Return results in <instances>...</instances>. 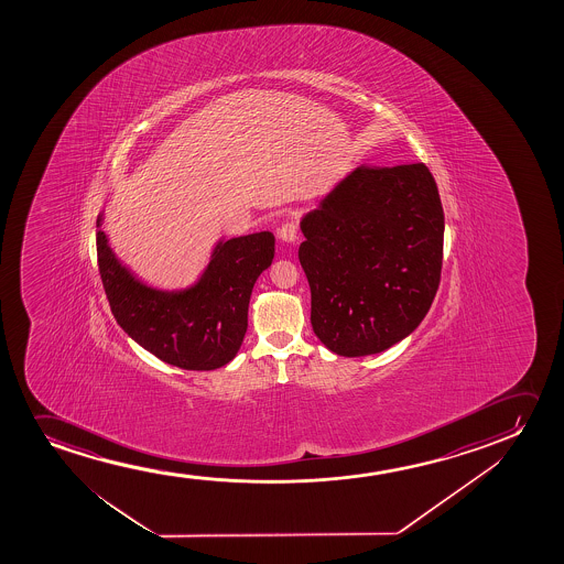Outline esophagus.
Instances as JSON below:
<instances>
[{
    "label": "esophagus",
    "instance_id": "obj_1",
    "mask_svg": "<svg viewBox=\"0 0 564 564\" xmlns=\"http://www.w3.org/2000/svg\"><path fill=\"white\" fill-rule=\"evenodd\" d=\"M278 237L285 242H294L299 237V224L294 219H289L278 229Z\"/></svg>",
    "mask_w": 564,
    "mask_h": 564
}]
</instances>
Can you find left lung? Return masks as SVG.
Wrapping results in <instances>:
<instances>
[{
  "mask_svg": "<svg viewBox=\"0 0 564 564\" xmlns=\"http://www.w3.org/2000/svg\"><path fill=\"white\" fill-rule=\"evenodd\" d=\"M312 327L340 356L414 332L440 289L445 216L424 163L360 165L302 219Z\"/></svg>",
  "mask_w": 564,
  "mask_h": 564,
  "instance_id": "1",
  "label": "left lung"
}]
</instances>
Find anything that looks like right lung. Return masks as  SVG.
<instances>
[{
  "label": "right lung",
  "mask_w": 564,
  "mask_h": 564,
  "mask_svg": "<svg viewBox=\"0 0 564 564\" xmlns=\"http://www.w3.org/2000/svg\"><path fill=\"white\" fill-rule=\"evenodd\" d=\"M100 225V219H98ZM98 270L111 314L140 347L183 370H216L239 352L256 279L275 254V237L254 232L219 242L200 281L163 293L132 278L96 232Z\"/></svg>",
  "instance_id": "add662e5"
}]
</instances>
